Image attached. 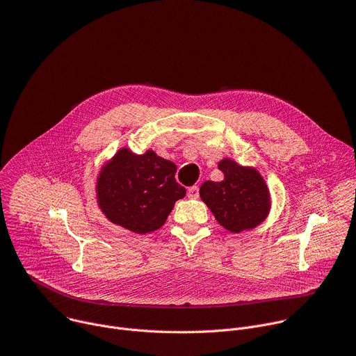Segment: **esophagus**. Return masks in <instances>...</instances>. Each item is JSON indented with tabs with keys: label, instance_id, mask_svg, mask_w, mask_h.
Here are the masks:
<instances>
[{
	"label": "esophagus",
	"instance_id": "esophagus-1",
	"mask_svg": "<svg viewBox=\"0 0 356 356\" xmlns=\"http://www.w3.org/2000/svg\"><path fill=\"white\" fill-rule=\"evenodd\" d=\"M188 197H191V199H197L199 197V188L196 185L191 186L188 189Z\"/></svg>",
	"mask_w": 356,
	"mask_h": 356
}]
</instances>
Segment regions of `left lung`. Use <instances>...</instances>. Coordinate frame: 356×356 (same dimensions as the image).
<instances>
[{
  "label": "left lung",
  "mask_w": 356,
  "mask_h": 356,
  "mask_svg": "<svg viewBox=\"0 0 356 356\" xmlns=\"http://www.w3.org/2000/svg\"><path fill=\"white\" fill-rule=\"evenodd\" d=\"M218 167L225 179L203 182L200 199L226 230L241 233L255 229L270 210V195L262 175L257 168L240 165L232 159L220 160Z\"/></svg>",
  "instance_id": "8db88e82"
}]
</instances>
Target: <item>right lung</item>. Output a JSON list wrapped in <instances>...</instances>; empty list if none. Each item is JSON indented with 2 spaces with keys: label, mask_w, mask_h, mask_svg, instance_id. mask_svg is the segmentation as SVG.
<instances>
[{
  "label": "right lung",
  "mask_w": 356,
  "mask_h": 356,
  "mask_svg": "<svg viewBox=\"0 0 356 356\" xmlns=\"http://www.w3.org/2000/svg\"><path fill=\"white\" fill-rule=\"evenodd\" d=\"M177 165L153 150L134 154L122 147L97 178V202L105 218L137 234L160 229L186 189L175 181Z\"/></svg>",
  "instance_id": "right-lung-1"
}]
</instances>
